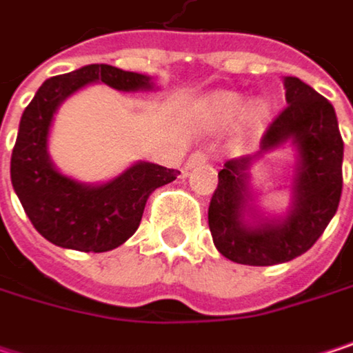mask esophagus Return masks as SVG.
I'll list each match as a JSON object with an SVG mask.
<instances>
[{"label": "esophagus", "mask_w": 353, "mask_h": 353, "mask_svg": "<svg viewBox=\"0 0 353 353\" xmlns=\"http://www.w3.org/2000/svg\"><path fill=\"white\" fill-rule=\"evenodd\" d=\"M208 159H210V155H208L206 151H194V153L190 155V159H188V168L192 170V168H196V165L206 163Z\"/></svg>", "instance_id": "obj_1"}]
</instances>
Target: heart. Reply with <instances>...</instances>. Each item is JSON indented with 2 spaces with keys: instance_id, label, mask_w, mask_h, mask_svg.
<instances>
[{
  "instance_id": "obj_1",
  "label": "heart",
  "mask_w": 353,
  "mask_h": 353,
  "mask_svg": "<svg viewBox=\"0 0 353 353\" xmlns=\"http://www.w3.org/2000/svg\"><path fill=\"white\" fill-rule=\"evenodd\" d=\"M247 134L259 132L270 116V108L265 102H253L247 106V98L237 92H214L200 104V120L210 130H223L233 126L243 114Z\"/></svg>"
}]
</instances>
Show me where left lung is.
<instances>
[{
	"mask_svg": "<svg viewBox=\"0 0 353 353\" xmlns=\"http://www.w3.org/2000/svg\"><path fill=\"white\" fill-rule=\"evenodd\" d=\"M286 108L261 137V151L292 141L301 153L294 204L280 223H243L247 170L253 157H235L219 172L208 206V227L216 249L243 265L290 261L317 243L337 212L343 176V141L333 106L299 77H286Z\"/></svg>",
	"mask_w": 353,
	"mask_h": 353,
	"instance_id": "obj_1",
	"label": "left lung"
}]
</instances>
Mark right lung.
Wrapping results in <instances>:
<instances>
[{
    "instance_id": "obj_1",
    "label": "right lung",
    "mask_w": 353,
    "mask_h": 353,
    "mask_svg": "<svg viewBox=\"0 0 353 353\" xmlns=\"http://www.w3.org/2000/svg\"><path fill=\"white\" fill-rule=\"evenodd\" d=\"M92 81L120 92L151 90L147 75L112 65H88L46 79L22 114L10 174L24 212L46 241L102 253L132 237L151 192L174 181L179 172L141 161L104 185H85L52 168L46 153L52 116L65 98Z\"/></svg>"
}]
</instances>
